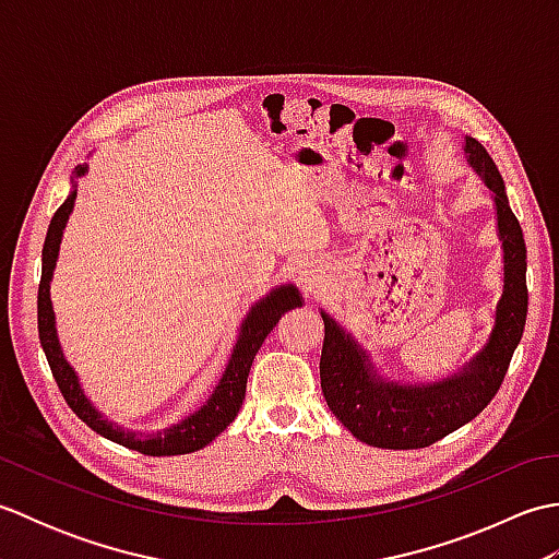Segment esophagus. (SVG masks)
<instances>
[{
	"instance_id": "34e87169",
	"label": "esophagus",
	"mask_w": 559,
	"mask_h": 559,
	"mask_svg": "<svg viewBox=\"0 0 559 559\" xmlns=\"http://www.w3.org/2000/svg\"><path fill=\"white\" fill-rule=\"evenodd\" d=\"M295 276H298V283L305 293H314L319 288V281H322V269H319L314 261H302V264L295 269Z\"/></svg>"
}]
</instances>
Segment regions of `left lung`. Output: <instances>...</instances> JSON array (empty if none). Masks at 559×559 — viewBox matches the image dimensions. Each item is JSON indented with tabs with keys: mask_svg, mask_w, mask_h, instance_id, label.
Returning a JSON list of instances; mask_svg holds the SVG:
<instances>
[{
	"mask_svg": "<svg viewBox=\"0 0 559 559\" xmlns=\"http://www.w3.org/2000/svg\"><path fill=\"white\" fill-rule=\"evenodd\" d=\"M473 168L490 187L497 206V228L504 249V290L497 302L490 341L459 374L432 384H399L379 379L365 350L334 319H324V348L319 377L331 413L360 442L379 449H423L471 423L500 391L512 355L524 336L528 312L526 242L509 209L504 180L490 153L466 136Z\"/></svg>",
	"mask_w": 559,
	"mask_h": 559,
	"instance_id": "left-lung-1",
	"label": "left lung"
}]
</instances>
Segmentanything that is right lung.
<instances>
[{"label": "right lung", "mask_w": 559, "mask_h": 559, "mask_svg": "<svg viewBox=\"0 0 559 559\" xmlns=\"http://www.w3.org/2000/svg\"><path fill=\"white\" fill-rule=\"evenodd\" d=\"M83 173H86V168H81L79 165L76 177H81ZM74 199H76V189L67 197L64 204L55 211L50 228H47L45 245H43V276L38 286V334H40V346L45 350V358L50 362L55 382L59 391H62L64 401L69 403V408L74 411L93 432L103 435L105 439H110V442L141 451V454L146 456L192 454V451L213 442V439H216L225 427L235 420V415L245 401L249 367L254 362L257 350L261 348L264 338L271 334L273 326L278 324V319L288 310H293V307L302 305L300 293L295 290V286H281L252 307V312L247 314V319L240 326V336H237V343L233 346V355L228 360V367H225L218 386L213 389L209 401L197 413H192L182 423H177L170 427V430L158 432V435L124 432L122 427L105 420L103 415L91 406V401L83 396L76 372L71 370V365L64 360L62 348H59V341H57L55 312L50 302V281H52L55 261L59 252V242H62V230L71 209H74Z\"/></svg>", "instance_id": "1"}]
</instances>
